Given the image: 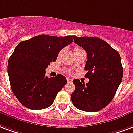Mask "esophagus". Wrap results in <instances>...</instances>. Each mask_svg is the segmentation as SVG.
<instances>
[{
  "label": "esophagus",
  "instance_id": "1",
  "mask_svg": "<svg viewBox=\"0 0 133 133\" xmlns=\"http://www.w3.org/2000/svg\"><path fill=\"white\" fill-rule=\"evenodd\" d=\"M67 82H68V83H71L72 82V79L71 78H69V77H68V78H67Z\"/></svg>",
  "mask_w": 133,
  "mask_h": 133
}]
</instances>
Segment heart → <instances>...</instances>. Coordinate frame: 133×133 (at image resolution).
<instances>
[{"label": "heart", "instance_id": "heart-1", "mask_svg": "<svg viewBox=\"0 0 133 133\" xmlns=\"http://www.w3.org/2000/svg\"><path fill=\"white\" fill-rule=\"evenodd\" d=\"M82 51H84L83 49H82L81 48H79V47H75L74 49V53L75 54H77V53H79V52ZM65 72H66V73H70V71L69 70H65Z\"/></svg>", "mask_w": 133, "mask_h": 133}]
</instances>
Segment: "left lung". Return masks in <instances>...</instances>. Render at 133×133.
<instances>
[{"label":"left lung","mask_w":133,"mask_h":133,"mask_svg":"<svg viewBox=\"0 0 133 133\" xmlns=\"http://www.w3.org/2000/svg\"><path fill=\"white\" fill-rule=\"evenodd\" d=\"M75 44L86 51L84 70L89 81L84 84L73 79L75 90L71 94L77 109L96 112L111 102L123 78V66L118 52L107 42L97 37L73 36Z\"/></svg>","instance_id":"8db88e82"}]
</instances>
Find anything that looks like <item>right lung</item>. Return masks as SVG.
<instances>
[{
  "mask_svg": "<svg viewBox=\"0 0 133 133\" xmlns=\"http://www.w3.org/2000/svg\"><path fill=\"white\" fill-rule=\"evenodd\" d=\"M73 36L42 34L19 43L8 63L12 91L23 106L32 110L48 108L66 84V78L58 74L45 76L50 63L56 61L63 48L71 44Z\"/></svg>",
  "mask_w": 133,
  "mask_h": 133,
  "instance_id": "1",
  "label": "right lung"
}]
</instances>
